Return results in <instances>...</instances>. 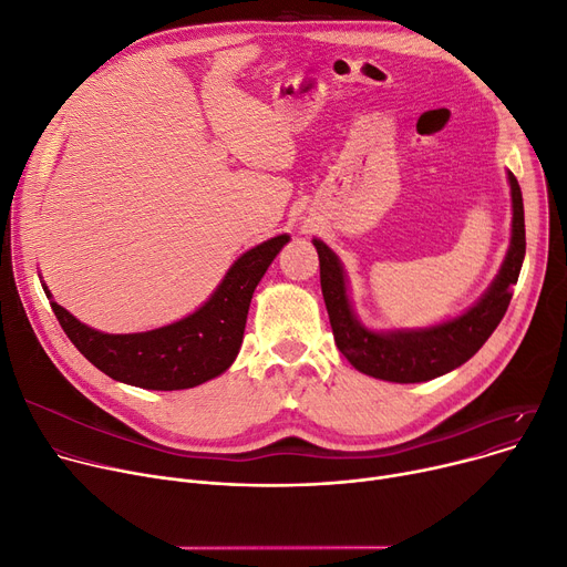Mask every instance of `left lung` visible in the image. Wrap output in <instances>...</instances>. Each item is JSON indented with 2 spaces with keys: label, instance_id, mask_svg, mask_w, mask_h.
<instances>
[{
  "label": "left lung",
  "instance_id": "obj_1",
  "mask_svg": "<svg viewBox=\"0 0 567 567\" xmlns=\"http://www.w3.org/2000/svg\"><path fill=\"white\" fill-rule=\"evenodd\" d=\"M508 182L513 195V236L498 276L473 308L455 319L427 326V329L383 333L365 329L351 310L347 276L338 255L315 238L312 244L319 255L321 293L326 310H329L333 338L344 359L355 370L395 383L430 381L466 363L487 342L511 306L513 287L517 285L526 255L524 202L513 172H508Z\"/></svg>",
  "mask_w": 567,
  "mask_h": 567
}]
</instances>
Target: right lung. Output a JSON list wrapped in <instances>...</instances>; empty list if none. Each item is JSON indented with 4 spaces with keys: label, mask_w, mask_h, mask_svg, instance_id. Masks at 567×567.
Instances as JSON below:
<instances>
[{
    "label": "right lung",
    "mask_w": 567,
    "mask_h": 567,
    "mask_svg": "<svg viewBox=\"0 0 567 567\" xmlns=\"http://www.w3.org/2000/svg\"><path fill=\"white\" fill-rule=\"evenodd\" d=\"M289 241L287 234L255 246L238 257L218 289L199 310L163 329L112 336L89 329L52 301V312L69 340L101 372L146 391H184L223 374L244 342L252 291Z\"/></svg>",
    "instance_id": "obj_1"
}]
</instances>
